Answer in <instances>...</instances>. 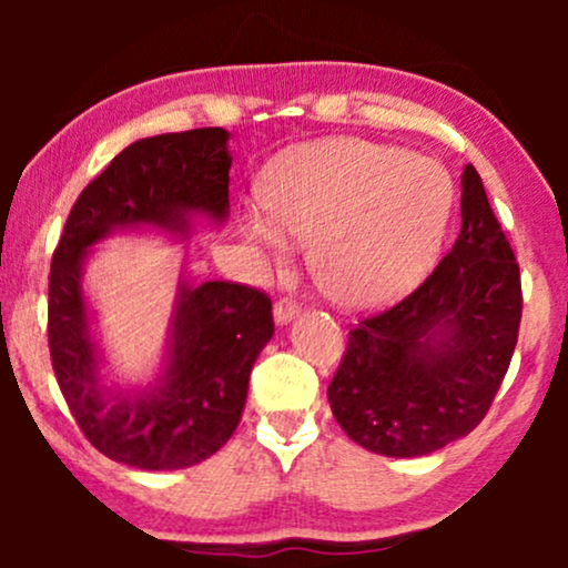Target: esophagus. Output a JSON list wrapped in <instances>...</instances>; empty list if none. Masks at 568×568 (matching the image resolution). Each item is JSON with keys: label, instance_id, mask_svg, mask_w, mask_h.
I'll list each match as a JSON object with an SVG mask.
<instances>
[{"label": "esophagus", "instance_id": "obj_1", "mask_svg": "<svg viewBox=\"0 0 568 568\" xmlns=\"http://www.w3.org/2000/svg\"><path fill=\"white\" fill-rule=\"evenodd\" d=\"M297 313H300V305L294 300H290V297H282L274 305V317H276L278 325L290 323L292 317H297Z\"/></svg>", "mask_w": 568, "mask_h": 568}]
</instances>
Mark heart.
Listing matches in <instances>:
<instances>
[{
  "instance_id": "1",
  "label": "heart",
  "mask_w": 568,
  "mask_h": 568,
  "mask_svg": "<svg viewBox=\"0 0 568 568\" xmlns=\"http://www.w3.org/2000/svg\"><path fill=\"white\" fill-rule=\"evenodd\" d=\"M266 214L247 212L245 235L271 258L310 240V271L333 302L377 307L429 266L453 209V181L437 160L395 144L341 136L302 144L268 168Z\"/></svg>"
}]
</instances>
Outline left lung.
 Segmentation results:
<instances>
[{
    "instance_id": "left-lung-1",
    "label": "left lung",
    "mask_w": 568,
    "mask_h": 568,
    "mask_svg": "<svg viewBox=\"0 0 568 568\" xmlns=\"http://www.w3.org/2000/svg\"><path fill=\"white\" fill-rule=\"evenodd\" d=\"M453 251L398 305L364 317L328 385L331 410L369 453H437L484 422L523 317L519 266L476 168L463 170Z\"/></svg>"
}]
</instances>
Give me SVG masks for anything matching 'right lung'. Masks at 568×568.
<instances>
[{
  "mask_svg": "<svg viewBox=\"0 0 568 568\" xmlns=\"http://www.w3.org/2000/svg\"><path fill=\"white\" fill-rule=\"evenodd\" d=\"M230 134L193 129L139 139L74 201L49 274V348L57 383L90 445L142 470H178L212 457L237 429L247 379L274 336L266 292L232 282L181 284L168 367L152 390L108 393L82 297L88 247L115 227L189 235L191 214L230 212Z\"/></svg>",
  "mask_w": 568,
  "mask_h": 568,
  "instance_id": "obj_1",
  "label": "right lung"
}]
</instances>
